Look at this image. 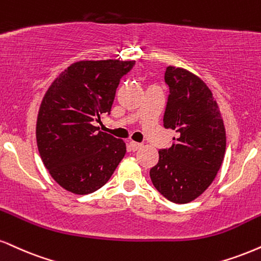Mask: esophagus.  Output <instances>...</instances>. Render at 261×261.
<instances>
[{"label": "esophagus", "mask_w": 261, "mask_h": 261, "mask_svg": "<svg viewBox=\"0 0 261 261\" xmlns=\"http://www.w3.org/2000/svg\"><path fill=\"white\" fill-rule=\"evenodd\" d=\"M129 146H130V149L133 150V151H137V150H139L140 147H143V144H140V143H136V141H130V143H129Z\"/></svg>", "instance_id": "obj_1"}]
</instances>
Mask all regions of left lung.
<instances>
[{"mask_svg": "<svg viewBox=\"0 0 261 261\" xmlns=\"http://www.w3.org/2000/svg\"><path fill=\"white\" fill-rule=\"evenodd\" d=\"M169 96L163 125L179 134L168 150H160L150 169L157 191L184 204L201 196L213 182L226 150V133L219 106L208 86L189 70L168 66Z\"/></svg>", "mask_w": 261, "mask_h": 261, "instance_id": "obj_1", "label": "left lung"}]
</instances>
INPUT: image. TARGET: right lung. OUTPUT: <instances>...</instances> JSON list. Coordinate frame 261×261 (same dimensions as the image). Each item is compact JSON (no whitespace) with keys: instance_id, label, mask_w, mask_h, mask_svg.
<instances>
[{"instance_id":"right-lung-1","label":"right lung","mask_w":261,"mask_h":261,"mask_svg":"<svg viewBox=\"0 0 261 261\" xmlns=\"http://www.w3.org/2000/svg\"><path fill=\"white\" fill-rule=\"evenodd\" d=\"M134 64L115 59L76 62L54 80L42 99L36 123L38 152L66 191H96L124 157V141L98 132L94 122L110 114L121 77Z\"/></svg>"}]
</instances>
